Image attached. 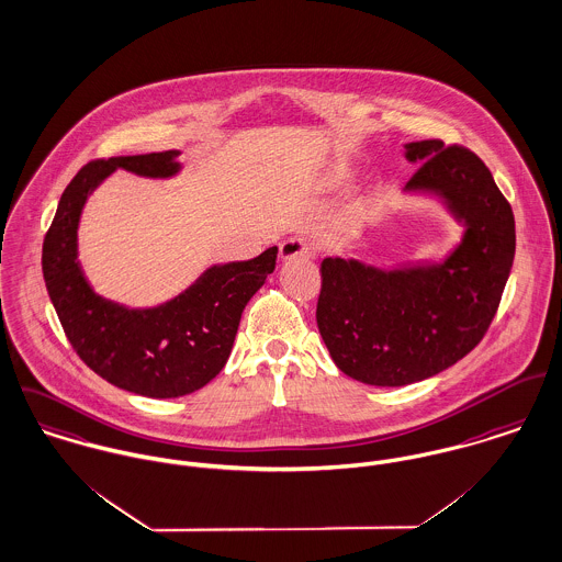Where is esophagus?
I'll use <instances>...</instances> for the list:
<instances>
[{
	"instance_id": "34e87169",
	"label": "esophagus",
	"mask_w": 562,
	"mask_h": 562,
	"mask_svg": "<svg viewBox=\"0 0 562 562\" xmlns=\"http://www.w3.org/2000/svg\"><path fill=\"white\" fill-rule=\"evenodd\" d=\"M313 247L306 243L305 238H288L281 243L279 247V256L281 259H294V257H313Z\"/></svg>"
}]
</instances>
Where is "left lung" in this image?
Masks as SVG:
<instances>
[{
	"label": "left lung",
	"mask_w": 562,
	"mask_h": 562,
	"mask_svg": "<svg viewBox=\"0 0 562 562\" xmlns=\"http://www.w3.org/2000/svg\"><path fill=\"white\" fill-rule=\"evenodd\" d=\"M420 162L406 191L440 195L465 223L460 247L442 263L378 270L326 257L317 328L350 378L371 386H406L472 352L487 333L515 256V218L485 162L440 139L406 144Z\"/></svg>",
	"instance_id": "obj_1"
}]
</instances>
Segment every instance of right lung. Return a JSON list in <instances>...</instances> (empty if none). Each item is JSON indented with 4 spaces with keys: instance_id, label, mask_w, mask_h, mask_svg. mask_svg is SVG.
<instances>
[{
    "instance_id": "obj_1",
    "label": "right lung",
    "mask_w": 562,
    "mask_h": 562,
    "mask_svg": "<svg viewBox=\"0 0 562 562\" xmlns=\"http://www.w3.org/2000/svg\"><path fill=\"white\" fill-rule=\"evenodd\" d=\"M180 153L99 158L70 180L43 243V274L61 328L79 358L109 384L154 400L200 391L227 362L240 315L274 270L277 247L249 261L212 266L180 296L154 308L104 301L77 261L88 195L117 167L148 178L178 173Z\"/></svg>"
}]
</instances>
